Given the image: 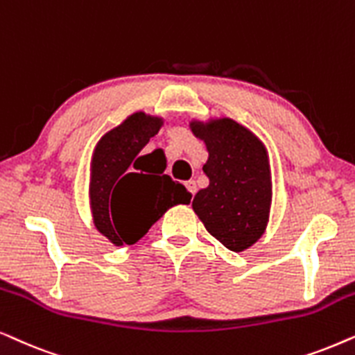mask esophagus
Wrapping results in <instances>:
<instances>
[{"mask_svg": "<svg viewBox=\"0 0 355 355\" xmlns=\"http://www.w3.org/2000/svg\"><path fill=\"white\" fill-rule=\"evenodd\" d=\"M185 187H187V190L190 191V195L195 196V193H196V190H198V188H196V182H195V180H188V182L185 183Z\"/></svg>", "mask_w": 355, "mask_h": 355, "instance_id": "34e87169", "label": "esophagus"}]
</instances>
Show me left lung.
Instances as JSON below:
<instances>
[{"mask_svg": "<svg viewBox=\"0 0 355 355\" xmlns=\"http://www.w3.org/2000/svg\"><path fill=\"white\" fill-rule=\"evenodd\" d=\"M205 139L209 185L193 198V209L212 237L232 252H243L261 237L271 207V172L261 141L230 118L191 123Z\"/></svg>", "mask_w": 355, "mask_h": 355, "instance_id": "left-lung-1", "label": "left lung"}]
</instances>
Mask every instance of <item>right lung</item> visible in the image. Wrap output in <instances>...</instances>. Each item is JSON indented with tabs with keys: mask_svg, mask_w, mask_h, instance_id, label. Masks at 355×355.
Masks as SVG:
<instances>
[{
	"mask_svg": "<svg viewBox=\"0 0 355 355\" xmlns=\"http://www.w3.org/2000/svg\"><path fill=\"white\" fill-rule=\"evenodd\" d=\"M160 125V118L143 112L133 113L108 131L94 153V224L116 247L138 242L165 211L175 205H188L191 200L185 187L164 175L157 165L146 162L148 155H139L149 139L157 135Z\"/></svg>",
	"mask_w": 355,
	"mask_h": 355,
	"instance_id": "right-lung-1",
	"label": "right lung"
}]
</instances>
